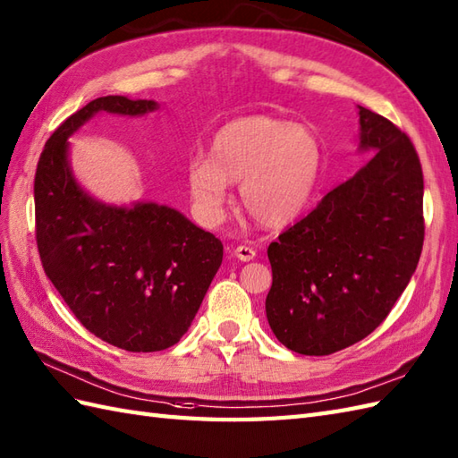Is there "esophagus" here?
<instances>
[{"mask_svg": "<svg viewBox=\"0 0 458 458\" xmlns=\"http://www.w3.org/2000/svg\"><path fill=\"white\" fill-rule=\"evenodd\" d=\"M233 255H236L240 261H251L255 258V250L250 246H238L233 250Z\"/></svg>", "mask_w": 458, "mask_h": 458, "instance_id": "esophagus-1", "label": "esophagus"}]
</instances>
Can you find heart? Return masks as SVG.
I'll use <instances>...</instances> for the list:
<instances>
[{
	"label": "heart",
	"mask_w": 458,
	"mask_h": 458,
	"mask_svg": "<svg viewBox=\"0 0 458 458\" xmlns=\"http://www.w3.org/2000/svg\"><path fill=\"white\" fill-rule=\"evenodd\" d=\"M210 155L195 154L187 164L189 195L207 225L225 218L232 183H240L242 203L259 225H291L310 205L324 169V150L312 131L267 114L222 126Z\"/></svg>",
	"instance_id": "b5f03b06"
}]
</instances>
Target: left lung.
Here are the masks:
<instances>
[{"mask_svg":"<svg viewBox=\"0 0 458 458\" xmlns=\"http://www.w3.org/2000/svg\"><path fill=\"white\" fill-rule=\"evenodd\" d=\"M359 152L345 183L271 242L265 312L275 337L301 355H329L382 324L418 267L423 174L410 138L359 107Z\"/></svg>","mask_w":458,"mask_h":458,"instance_id":"8db88e82","label":"left lung"}]
</instances>
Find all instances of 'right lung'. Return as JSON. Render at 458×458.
<instances>
[{"mask_svg":"<svg viewBox=\"0 0 458 458\" xmlns=\"http://www.w3.org/2000/svg\"><path fill=\"white\" fill-rule=\"evenodd\" d=\"M156 101L93 99L48 138L35 175L37 246L47 277L103 342L134 353L175 345L222 263V242L179 210L101 203L73 177L68 138L98 113L142 116Z\"/></svg>","mask_w":458,"mask_h":458,"instance_id":"right-lung-1","label":"right lung"}]
</instances>
